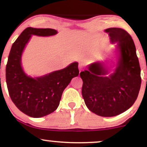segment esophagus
Wrapping results in <instances>:
<instances>
[{
	"label": "esophagus",
	"mask_w": 147,
	"mask_h": 147,
	"mask_svg": "<svg viewBox=\"0 0 147 147\" xmlns=\"http://www.w3.org/2000/svg\"><path fill=\"white\" fill-rule=\"evenodd\" d=\"M84 63H80L79 64V70H80V72H81V70H82V69H83V68H84Z\"/></svg>",
	"instance_id": "obj_1"
}]
</instances>
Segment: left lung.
Listing matches in <instances>:
<instances>
[{
	"instance_id": "8db88e82",
	"label": "left lung",
	"mask_w": 147,
	"mask_h": 147,
	"mask_svg": "<svg viewBox=\"0 0 147 147\" xmlns=\"http://www.w3.org/2000/svg\"><path fill=\"white\" fill-rule=\"evenodd\" d=\"M111 42L117 43L119 58L113 73L109 75L105 64L99 62L80 72L82 93L88 109L102 117H113L131 107L141 86L140 67L132 37L122 28L105 30Z\"/></svg>"
}]
</instances>
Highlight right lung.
Returning a JSON list of instances; mask_svg holds the SVG:
<instances>
[{
    "label": "right lung",
    "mask_w": 147,
    "mask_h": 147,
    "mask_svg": "<svg viewBox=\"0 0 147 147\" xmlns=\"http://www.w3.org/2000/svg\"><path fill=\"white\" fill-rule=\"evenodd\" d=\"M57 33L50 28H28L11 46L6 65V82L10 98L21 112L32 117H41L54 112L73 77L79 75L78 63L41 77L28 76L21 67V56L32 35L48 36Z\"/></svg>",
    "instance_id": "obj_1"
}]
</instances>
